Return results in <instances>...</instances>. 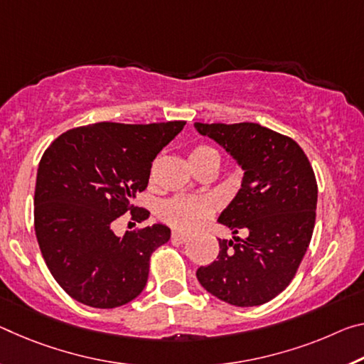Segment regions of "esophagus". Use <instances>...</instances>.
I'll list each match as a JSON object with an SVG mask.
<instances>
[{"instance_id": "obj_1", "label": "esophagus", "mask_w": 364, "mask_h": 364, "mask_svg": "<svg viewBox=\"0 0 364 364\" xmlns=\"http://www.w3.org/2000/svg\"><path fill=\"white\" fill-rule=\"evenodd\" d=\"M171 240L176 241V243H186V241L189 240V235L188 233H183V232H178V230H175V232L171 233Z\"/></svg>"}]
</instances>
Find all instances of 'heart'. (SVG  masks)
I'll return each instance as SVG.
<instances>
[{
	"instance_id": "1",
	"label": "heart",
	"mask_w": 364,
	"mask_h": 364,
	"mask_svg": "<svg viewBox=\"0 0 364 364\" xmlns=\"http://www.w3.org/2000/svg\"><path fill=\"white\" fill-rule=\"evenodd\" d=\"M191 165L205 164V161H218L220 164V152L215 147L200 144L194 147L189 154ZM217 209V203L204 196H186L180 194L160 205V217L168 222L173 227L193 232V230L203 227L209 220L212 213Z\"/></svg>"
}]
</instances>
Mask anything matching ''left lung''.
Listing matches in <instances>:
<instances>
[{"label": "left lung", "instance_id": "obj_1", "mask_svg": "<svg viewBox=\"0 0 364 364\" xmlns=\"http://www.w3.org/2000/svg\"><path fill=\"white\" fill-rule=\"evenodd\" d=\"M245 170L241 189L218 222L247 238L218 240L217 261L199 267L210 295L233 306H259L290 285L311 243L317 183L306 154L291 139L256 123H196Z\"/></svg>", "mask_w": 364, "mask_h": 364}]
</instances>
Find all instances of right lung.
Returning a JSON list of instances; mask_svg holds the SVG:
<instances>
[{
	"label": "right lung",
	"mask_w": 364,
	"mask_h": 364,
	"mask_svg": "<svg viewBox=\"0 0 364 364\" xmlns=\"http://www.w3.org/2000/svg\"><path fill=\"white\" fill-rule=\"evenodd\" d=\"M186 121L151 124L95 123L50 144L38 164L33 225L63 290L92 308H118L144 290L151 256L170 240L165 225L114 235L126 212L142 222L149 210L132 200L147 188L152 161Z\"/></svg>",
	"instance_id": "add662e5"
}]
</instances>
